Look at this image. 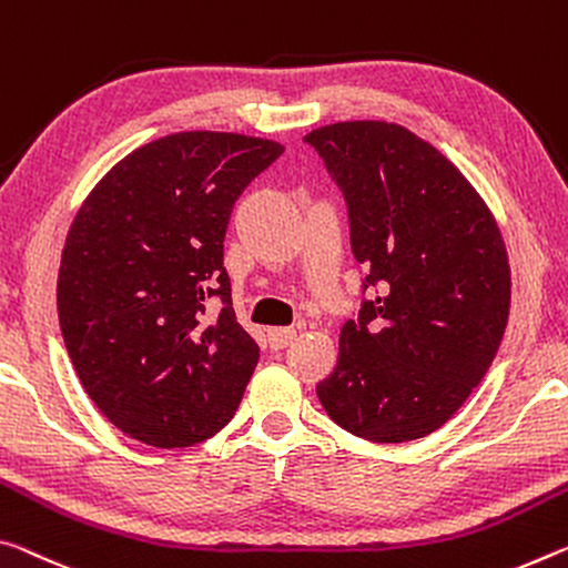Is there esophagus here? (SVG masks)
<instances>
[{
    "label": "esophagus",
    "instance_id": "esophagus-1",
    "mask_svg": "<svg viewBox=\"0 0 568 568\" xmlns=\"http://www.w3.org/2000/svg\"><path fill=\"white\" fill-rule=\"evenodd\" d=\"M295 341V331L293 328H273L267 331V344L273 351H281L285 346H291Z\"/></svg>",
    "mask_w": 568,
    "mask_h": 568
}]
</instances>
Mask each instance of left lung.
I'll use <instances>...</instances> for the list:
<instances>
[{
	"mask_svg": "<svg viewBox=\"0 0 568 568\" xmlns=\"http://www.w3.org/2000/svg\"><path fill=\"white\" fill-rule=\"evenodd\" d=\"M303 141L344 192L364 291L379 285L341 328L318 399L368 443L427 437L470 397L506 333L498 222L460 169L404 125L344 121Z\"/></svg>",
	"mask_w": 568,
	"mask_h": 568,
	"instance_id": "obj_1",
	"label": "left lung"
}]
</instances>
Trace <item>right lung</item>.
<instances>
[{"instance_id":"obj_1","label":"right lung","mask_w":568,"mask_h":568,"mask_svg":"<svg viewBox=\"0 0 568 568\" xmlns=\"http://www.w3.org/2000/svg\"><path fill=\"white\" fill-rule=\"evenodd\" d=\"M281 154L242 133H171L121 159L70 224L62 338L88 397L143 445L204 443L235 417L260 348L232 311L224 232Z\"/></svg>"}]
</instances>
